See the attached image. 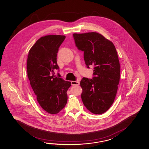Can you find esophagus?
<instances>
[{"instance_id": "esophagus-1", "label": "esophagus", "mask_w": 149, "mask_h": 149, "mask_svg": "<svg viewBox=\"0 0 149 149\" xmlns=\"http://www.w3.org/2000/svg\"><path fill=\"white\" fill-rule=\"evenodd\" d=\"M71 84L72 86L79 85V80H77L76 81H72Z\"/></svg>"}]
</instances>
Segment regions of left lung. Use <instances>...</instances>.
<instances>
[{
	"label": "left lung",
	"instance_id": "8db88e82",
	"mask_svg": "<svg viewBox=\"0 0 149 149\" xmlns=\"http://www.w3.org/2000/svg\"><path fill=\"white\" fill-rule=\"evenodd\" d=\"M75 46L84 52L87 68L93 66L92 79L83 77V103L91 112L101 114L114 102L120 78V64L114 44L95 32L73 34Z\"/></svg>",
	"mask_w": 149,
	"mask_h": 149
}]
</instances>
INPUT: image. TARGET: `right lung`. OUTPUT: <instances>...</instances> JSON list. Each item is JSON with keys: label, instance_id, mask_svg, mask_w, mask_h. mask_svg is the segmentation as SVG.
Masks as SVG:
<instances>
[{"label": "right lung", "instance_id": "right-lung-1", "mask_svg": "<svg viewBox=\"0 0 149 149\" xmlns=\"http://www.w3.org/2000/svg\"><path fill=\"white\" fill-rule=\"evenodd\" d=\"M65 38L63 35L42 37L29 50L27 61L28 78L40 107L51 114L63 109L68 101L67 91L71 86L54 70H59L56 56Z\"/></svg>", "mask_w": 149, "mask_h": 149}]
</instances>
